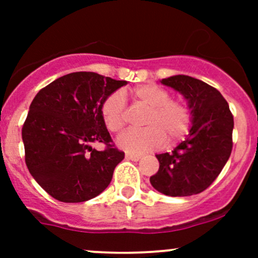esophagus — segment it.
<instances>
[{
  "mask_svg": "<svg viewBox=\"0 0 258 258\" xmlns=\"http://www.w3.org/2000/svg\"><path fill=\"white\" fill-rule=\"evenodd\" d=\"M126 158L127 160H131V161H139L140 158H141V156L132 155V153H126Z\"/></svg>",
  "mask_w": 258,
  "mask_h": 258,
  "instance_id": "34e87169",
  "label": "esophagus"
}]
</instances>
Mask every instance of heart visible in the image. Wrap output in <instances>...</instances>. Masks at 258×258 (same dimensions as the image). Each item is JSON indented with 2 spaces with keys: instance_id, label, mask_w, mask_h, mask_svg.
<instances>
[{
  "instance_id": "1",
  "label": "heart",
  "mask_w": 258,
  "mask_h": 258,
  "mask_svg": "<svg viewBox=\"0 0 258 258\" xmlns=\"http://www.w3.org/2000/svg\"><path fill=\"white\" fill-rule=\"evenodd\" d=\"M135 102L147 108L142 130H128L117 139L119 148L128 153L156 150L165 142L181 141L188 135L192 123L191 108L184 101L171 98L170 91L157 85H141L132 91ZM101 117L106 128L119 132L127 121L126 98L121 91L108 95L101 105Z\"/></svg>"
}]
</instances>
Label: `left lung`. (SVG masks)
I'll use <instances>...</instances> for the list:
<instances>
[{
	"label": "left lung",
	"instance_id": "left-lung-1",
	"mask_svg": "<svg viewBox=\"0 0 258 258\" xmlns=\"http://www.w3.org/2000/svg\"><path fill=\"white\" fill-rule=\"evenodd\" d=\"M161 83L175 88L188 100L192 127L187 139L172 152L156 155L160 168L150 182L167 196L201 194L218 177L230 158L232 112L223 96L204 81L177 75Z\"/></svg>",
	"mask_w": 258,
	"mask_h": 258
}]
</instances>
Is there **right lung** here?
Segmentation results:
<instances>
[{"label":"right lung","mask_w":258,"mask_h":258,"mask_svg":"<svg viewBox=\"0 0 258 258\" xmlns=\"http://www.w3.org/2000/svg\"><path fill=\"white\" fill-rule=\"evenodd\" d=\"M95 72H74L38 91L22 127L25 161L37 183L61 202H83L105 191L123 160L101 117L108 95L126 85ZM101 142L97 151L91 143Z\"/></svg>","instance_id":"right-lung-1"}]
</instances>
